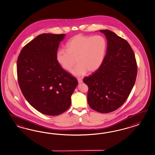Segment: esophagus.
Instances as JSON below:
<instances>
[{"mask_svg": "<svg viewBox=\"0 0 155 155\" xmlns=\"http://www.w3.org/2000/svg\"><path fill=\"white\" fill-rule=\"evenodd\" d=\"M77 80H78V82L79 84H81V83H82L83 82V81H82L81 78H77Z\"/></svg>", "mask_w": 155, "mask_h": 155, "instance_id": "esophagus-1", "label": "esophagus"}]
</instances>
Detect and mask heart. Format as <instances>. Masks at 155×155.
Wrapping results in <instances>:
<instances>
[{"label":"heart","instance_id":"b5f03b06","mask_svg":"<svg viewBox=\"0 0 155 155\" xmlns=\"http://www.w3.org/2000/svg\"><path fill=\"white\" fill-rule=\"evenodd\" d=\"M107 43L101 35H85L77 34L69 40L66 50H59L56 59L64 69L69 71L76 62L78 65L71 71V73L82 77L87 71H96L104 61ZM77 61H76V60Z\"/></svg>","mask_w":155,"mask_h":155}]
</instances>
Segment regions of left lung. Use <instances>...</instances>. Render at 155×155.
<instances>
[{
  "label": "left lung",
  "mask_w": 155,
  "mask_h": 155,
  "mask_svg": "<svg viewBox=\"0 0 155 155\" xmlns=\"http://www.w3.org/2000/svg\"><path fill=\"white\" fill-rule=\"evenodd\" d=\"M100 31L106 36L107 54L101 67L83 81L88 86L87 101L92 109L112 112L127 100L137 75V64L129 43L109 30Z\"/></svg>",
  "instance_id": "left-lung-1"
}]
</instances>
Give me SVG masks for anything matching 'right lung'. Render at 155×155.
I'll return each instance as SVG.
<instances>
[{"instance_id":"add662e5","label":"right lung","mask_w":155,"mask_h":155,"mask_svg":"<svg viewBox=\"0 0 155 155\" xmlns=\"http://www.w3.org/2000/svg\"><path fill=\"white\" fill-rule=\"evenodd\" d=\"M64 36L40 34L22 48L17 59V80L23 95L35 109L49 116L59 115L69 108L78 84L56 59Z\"/></svg>"}]
</instances>
